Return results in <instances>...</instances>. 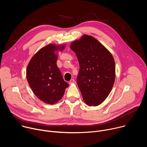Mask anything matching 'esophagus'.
<instances>
[{
	"label": "esophagus",
	"instance_id": "1",
	"mask_svg": "<svg viewBox=\"0 0 147 147\" xmlns=\"http://www.w3.org/2000/svg\"><path fill=\"white\" fill-rule=\"evenodd\" d=\"M74 82H75V80H74V79H71V80H70V81H69V84H73V83H74Z\"/></svg>",
	"mask_w": 147,
	"mask_h": 147
}]
</instances>
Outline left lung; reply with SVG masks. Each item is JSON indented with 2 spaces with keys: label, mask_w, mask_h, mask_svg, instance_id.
<instances>
[{
  "label": "left lung",
  "mask_w": 147,
  "mask_h": 147,
  "mask_svg": "<svg viewBox=\"0 0 147 147\" xmlns=\"http://www.w3.org/2000/svg\"><path fill=\"white\" fill-rule=\"evenodd\" d=\"M77 57L78 87L88 106H98L107 99L115 80V62L111 53L94 37L83 35L70 44Z\"/></svg>",
  "instance_id": "1"
}]
</instances>
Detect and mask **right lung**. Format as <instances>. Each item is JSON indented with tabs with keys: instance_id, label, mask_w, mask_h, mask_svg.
Masks as SVG:
<instances>
[{
	"instance_id": "add662e5",
	"label": "right lung",
	"mask_w": 147,
	"mask_h": 147,
	"mask_svg": "<svg viewBox=\"0 0 147 147\" xmlns=\"http://www.w3.org/2000/svg\"><path fill=\"white\" fill-rule=\"evenodd\" d=\"M65 45L48 44L31 58L26 70V77L36 96L45 103L53 105L63 96L69 84L65 81L57 66V53Z\"/></svg>"
}]
</instances>
